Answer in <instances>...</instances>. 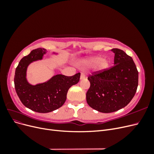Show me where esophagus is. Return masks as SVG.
Instances as JSON below:
<instances>
[{
	"label": "esophagus",
	"mask_w": 154,
	"mask_h": 154,
	"mask_svg": "<svg viewBox=\"0 0 154 154\" xmlns=\"http://www.w3.org/2000/svg\"><path fill=\"white\" fill-rule=\"evenodd\" d=\"M85 78V74L83 72H81V75H80V80H83V79Z\"/></svg>",
	"instance_id": "1"
}]
</instances>
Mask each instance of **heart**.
I'll list each match as a JSON object with an SVG mask.
<instances>
[{
	"label": "heart",
	"mask_w": 154,
	"mask_h": 154,
	"mask_svg": "<svg viewBox=\"0 0 154 154\" xmlns=\"http://www.w3.org/2000/svg\"><path fill=\"white\" fill-rule=\"evenodd\" d=\"M97 62H99V66L100 67L101 69H105L107 67V66H109V63L106 61V60H101V57H92L89 59H88L87 61H85V63L87 64H91V63H96Z\"/></svg>",
	"instance_id": "heart-1"
}]
</instances>
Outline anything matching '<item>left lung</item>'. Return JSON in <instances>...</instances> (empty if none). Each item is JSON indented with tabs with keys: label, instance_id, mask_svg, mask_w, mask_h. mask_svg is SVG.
<instances>
[{
	"label": "left lung",
	"instance_id": "8db88e82",
	"mask_svg": "<svg viewBox=\"0 0 154 154\" xmlns=\"http://www.w3.org/2000/svg\"><path fill=\"white\" fill-rule=\"evenodd\" d=\"M114 65L88 77V105L100 112L110 113L127 106L136 94L138 71L133 59L123 50L112 49Z\"/></svg>",
	"mask_w": 154,
	"mask_h": 154
}]
</instances>
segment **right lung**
I'll return each mask as SVG.
<instances>
[{"mask_svg":"<svg viewBox=\"0 0 154 154\" xmlns=\"http://www.w3.org/2000/svg\"><path fill=\"white\" fill-rule=\"evenodd\" d=\"M46 53V49L38 48L22 58L14 78L15 91L22 104L39 113L50 112L61 107L66 100L69 88L78 83L80 78V72L72 76L57 74L44 83L30 84L26 78L27 67L32 62L42 59Z\"/></svg>","mask_w":154,"mask_h":154,"instance_id":"add662e5","label":"right lung"}]
</instances>
